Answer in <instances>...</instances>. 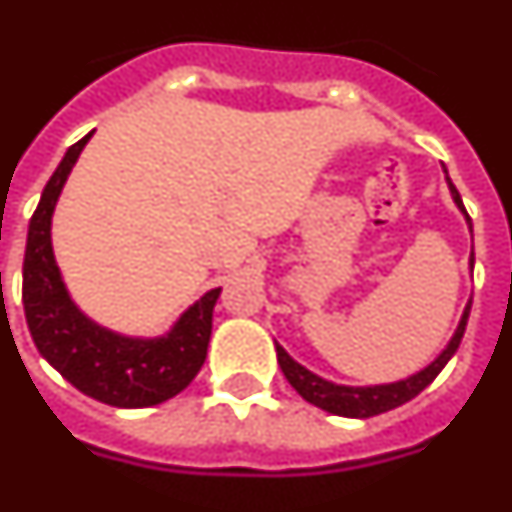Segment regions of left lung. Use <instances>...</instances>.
<instances>
[{
	"instance_id": "left-lung-1",
	"label": "left lung",
	"mask_w": 512,
	"mask_h": 512,
	"mask_svg": "<svg viewBox=\"0 0 512 512\" xmlns=\"http://www.w3.org/2000/svg\"><path fill=\"white\" fill-rule=\"evenodd\" d=\"M445 174H448V171H445ZM445 179H448L453 203L458 205V210L466 216L468 229H471V218H468L466 208H463L461 195L455 190V184L450 182V176H445ZM471 270H474V252H471ZM468 312H471V304H466L453 338H450L448 346L440 351V356H437L435 362L427 364L424 369H419L416 375H409L406 380L385 382V385H359V388H354V385H338V382L325 380V377L315 375V372H309V369L302 367L299 362H294V359L286 354V349H283L281 343H276L278 364H281V372L286 375V380L291 382V388L302 395L304 401L312 403V406L328 411V414L349 416V419H369V416L385 414V411L398 409V406H403L406 401L416 398V395L427 388L429 382L440 375L442 367L450 362V356H453L455 351H458V346H461V338L463 333H466Z\"/></svg>"
}]
</instances>
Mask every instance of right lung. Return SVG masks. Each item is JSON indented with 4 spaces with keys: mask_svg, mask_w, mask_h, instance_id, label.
Segmentation results:
<instances>
[{
    "mask_svg": "<svg viewBox=\"0 0 512 512\" xmlns=\"http://www.w3.org/2000/svg\"><path fill=\"white\" fill-rule=\"evenodd\" d=\"M90 135L67 148L30 218L23 260V307L36 349L80 393L117 409H145L182 393L208 356L221 289L200 296L169 333L132 338L103 328L72 302L51 247V216Z\"/></svg>",
    "mask_w": 512,
    "mask_h": 512,
    "instance_id": "add662e5",
    "label": "right lung"
}]
</instances>
